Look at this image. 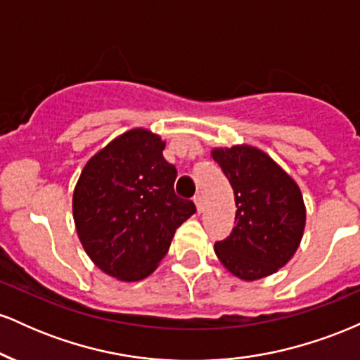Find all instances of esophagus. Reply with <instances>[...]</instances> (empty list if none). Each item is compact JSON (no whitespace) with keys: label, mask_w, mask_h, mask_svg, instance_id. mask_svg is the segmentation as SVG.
<instances>
[{"label":"esophagus","mask_w":360,"mask_h":360,"mask_svg":"<svg viewBox=\"0 0 360 360\" xmlns=\"http://www.w3.org/2000/svg\"><path fill=\"white\" fill-rule=\"evenodd\" d=\"M194 205H196L198 213L203 212V210H205V200H203V196H201V194H196V196H194Z\"/></svg>","instance_id":"1"}]
</instances>
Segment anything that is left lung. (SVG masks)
I'll return each mask as SVG.
<instances>
[{"mask_svg": "<svg viewBox=\"0 0 360 360\" xmlns=\"http://www.w3.org/2000/svg\"><path fill=\"white\" fill-rule=\"evenodd\" d=\"M212 157L229 177L237 205L232 233L214 243V254L238 279L274 274L303 238L307 208L300 186L257 147H218Z\"/></svg>", "mask_w": 360, "mask_h": 360, "instance_id": "8db88e82", "label": "left lung"}]
</instances>
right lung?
I'll list each match as a JSON object with an SVG mask.
<instances>
[{
	"label": "right lung",
	"mask_w": 360,
	"mask_h": 360,
	"mask_svg": "<svg viewBox=\"0 0 360 360\" xmlns=\"http://www.w3.org/2000/svg\"><path fill=\"white\" fill-rule=\"evenodd\" d=\"M166 142L146 128L118 135L86 162L72 194L77 237L103 272L142 281L167 254L176 229L196 213L174 193Z\"/></svg>",
	"instance_id": "right-lung-1"
}]
</instances>
